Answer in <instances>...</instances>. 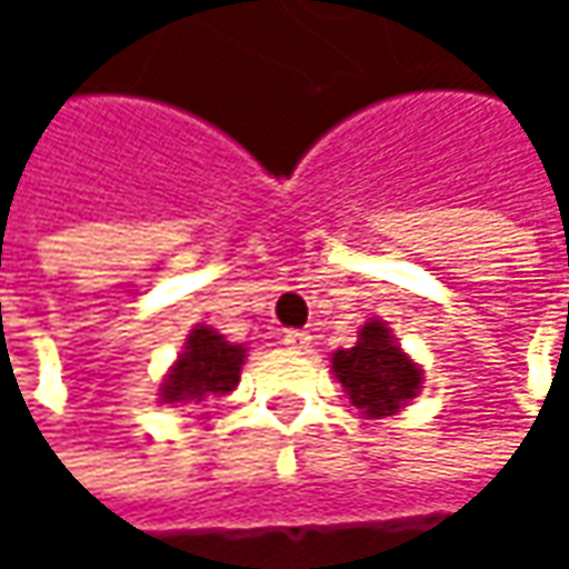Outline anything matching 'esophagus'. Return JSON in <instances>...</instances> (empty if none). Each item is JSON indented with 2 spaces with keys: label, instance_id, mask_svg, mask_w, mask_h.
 Returning <instances> with one entry per match:
<instances>
[{
  "label": "esophagus",
  "instance_id": "1",
  "mask_svg": "<svg viewBox=\"0 0 569 569\" xmlns=\"http://www.w3.org/2000/svg\"><path fill=\"white\" fill-rule=\"evenodd\" d=\"M280 342H283L286 349H292V352H306V349L312 346V336H309V332H302V329H286Z\"/></svg>",
  "mask_w": 569,
  "mask_h": 569
}]
</instances>
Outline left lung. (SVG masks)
<instances>
[{
    "label": "left lung",
    "instance_id": "8db88e82",
    "mask_svg": "<svg viewBox=\"0 0 569 569\" xmlns=\"http://www.w3.org/2000/svg\"><path fill=\"white\" fill-rule=\"evenodd\" d=\"M332 376L366 418H386L421 392V369L398 349L392 329L372 319L352 349L332 352Z\"/></svg>",
    "mask_w": 569,
    "mask_h": 569
}]
</instances>
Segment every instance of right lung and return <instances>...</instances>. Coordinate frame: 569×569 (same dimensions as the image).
Returning a JSON list of instances; mask_svg holds the SVG:
<instances>
[{
  "mask_svg": "<svg viewBox=\"0 0 569 569\" xmlns=\"http://www.w3.org/2000/svg\"><path fill=\"white\" fill-rule=\"evenodd\" d=\"M243 359L247 349L240 342H227L210 326H193L158 396L168 405H200L207 398L227 396L240 382Z\"/></svg>",
  "mask_w": 569,
  "mask_h": 569,
  "instance_id": "obj_1",
  "label": "right lung"
}]
</instances>
